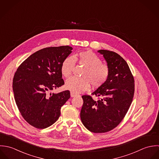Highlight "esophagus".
Returning a JSON list of instances; mask_svg holds the SVG:
<instances>
[{"mask_svg": "<svg viewBox=\"0 0 159 159\" xmlns=\"http://www.w3.org/2000/svg\"><path fill=\"white\" fill-rule=\"evenodd\" d=\"M70 96H71V97H74V96L77 95V94H76L75 93H74V92H70Z\"/></svg>", "mask_w": 159, "mask_h": 159, "instance_id": "obj_1", "label": "esophagus"}]
</instances>
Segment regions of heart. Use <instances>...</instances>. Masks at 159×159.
<instances>
[{
  "label": "heart",
  "instance_id": "obj_1",
  "mask_svg": "<svg viewBox=\"0 0 159 159\" xmlns=\"http://www.w3.org/2000/svg\"><path fill=\"white\" fill-rule=\"evenodd\" d=\"M77 63L84 66L82 77H72L66 80L65 87L74 93H81L89 90L90 84L93 87L101 86L107 79L109 68L107 64L101 63V60L90 50L80 52L74 57H67L63 61L61 72L64 77H68Z\"/></svg>",
  "mask_w": 159,
  "mask_h": 159
}]
</instances>
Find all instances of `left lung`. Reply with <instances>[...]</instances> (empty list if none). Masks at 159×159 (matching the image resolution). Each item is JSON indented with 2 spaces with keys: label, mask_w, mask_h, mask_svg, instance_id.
I'll return each mask as SVG.
<instances>
[{
  "label": "left lung",
  "mask_w": 159,
  "mask_h": 159,
  "mask_svg": "<svg viewBox=\"0 0 159 159\" xmlns=\"http://www.w3.org/2000/svg\"><path fill=\"white\" fill-rule=\"evenodd\" d=\"M98 52L107 62L109 77L92 93L99 96L98 100L89 95L82 96L80 119L89 131L99 133L114 129L124 118L133 98L134 81L128 64L119 54L106 50Z\"/></svg>",
  "instance_id": "1"
}]
</instances>
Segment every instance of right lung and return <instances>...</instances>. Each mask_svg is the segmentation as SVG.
<instances>
[{"label": "right lung", "instance_id": "right-lung-1", "mask_svg": "<svg viewBox=\"0 0 159 159\" xmlns=\"http://www.w3.org/2000/svg\"><path fill=\"white\" fill-rule=\"evenodd\" d=\"M72 50L68 45L41 49L21 64L14 75L16 104L24 119L34 127L43 129L53 125L70 98L69 90L51 91L64 84L61 66Z\"/></svg>", "mask_w": 159, "mask_h": 159}]
</instances>
